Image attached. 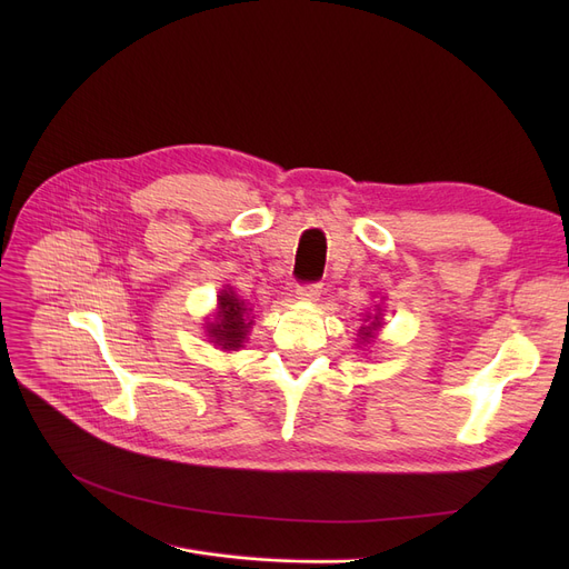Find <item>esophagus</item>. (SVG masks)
I'll return each mask as SVG.
<instances>
[{
	"mask_svg": "<svg viewBox=\"0 0 569 569\" xmlns=\"http://www.w3.org/2000/svg\"><path fill=\"white\" fill-rule=\"evenodd\" d=\"M320 283H302V286H297V290H295V297L300 302H316L318 297H320Z\"/></svg>",
	"mask_w": 569,
	"mask_h": 569,
	"instance_id": "1",
	"label": "esophagus"
}]
</instances>
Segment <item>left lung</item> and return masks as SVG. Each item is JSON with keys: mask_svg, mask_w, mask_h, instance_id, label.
I'll use <instances>...</instances> for the list:
<instances>
[{"mask_svg": "<svg viewBox=\"0 0 569 569\" xmlns=\"http://www.w3.org/2000/svg\"><path fill=\"white\" fill-rule=\"evenodd\" d=\"M362 330H360V346H367V343H371L373 339H376V332L380 330L382 327V309L380 307H376V313H367L365 318H362Z\"/></svg>", "mask_w": 569, "mask_h": 569, "instance_id": "obj_1", "label": "left lung"}]
</instances>
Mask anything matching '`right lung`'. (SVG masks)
Returning <instances> with one entry per match:
<instances>
[{"label": "right lung", "instance_id": "right-lung-1", "mask_svg": "<svg viewBox=\"0 0 569 569\" xmlns=\"http://www.w3.org/2000/svg\"><path fill=\"white\" fill-rule=\"evenodd\" d=\"M251 309H247V302L239 300L234 290L228 286L219 292V307L214 313V320L204 322L207 337L221 350H239L247 343L249 327L253 325Z\"/></svg>", "mask_w": 569, "mask_h": 569}]
</instances>
